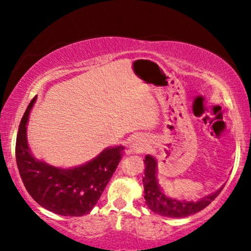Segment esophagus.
<instances>
[{"instance_id": "obj_1", "label": "esophagus", "mask_w": 251, "mask_h": 251, "mask_svg": "<svg viewBox=\"0 0 251 251\" xmlns=\"http://www.w3.org/2000/svg\"><path fill=\"white\" fill-rule=\"evenodd\" d=\"M146 146H147V144L145 140H143L140 138H136L132 140L131 144H130L128 153L129 154H140L146 150Z\"/></svg>"}]
</instances>
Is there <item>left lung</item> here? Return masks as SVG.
<instances>
[{
	"instance_id": "8db88e82",
	"label": "left lung",
	"mask_w": 251,
	"mask_h": 251,
	"mask_svg": "<svg viewBox=\"0 0 251 251\" xmlns=\"http://www.w3.org/2000/svg\"><path fill=\"white\" fill-rule=\"evenodd\" d=\"M144 162H145V170H144L145 176L143 178V184L144 192H145V195H144L145 202L147 207L153 212L164 216V217L183 218L197 214V212L201 211L202 209L210 204L218 197V194L221 193L223 187H224V185H223L219 190L198 201L177 200V199L166 195L159 185L156 178V160L152 155H146Z\"/></svg>"
}]
</instances>
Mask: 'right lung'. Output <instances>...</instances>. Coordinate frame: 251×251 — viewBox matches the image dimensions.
Returning a JSON list of instances; mask_svg holds the SVG:
<instances>
[{"label":"right lung","instance_id":"right-lung-1","mask_svg":"<svg viewBox=\"0 0 251 251\" xmlns=\"http://www.w3.org/2000/svg\"><path fill=\"white\" fill-rule=\"evenodd\" d=\"M36 96L20 121L16 142V161L22 180L41 207L61 216H83L97 203L121 161L123 146L107 147L89 162L64 169L37 160L27 143L26 126Z\"/></svg>","mask_w":251,"mask_h":251}]
</instances>
